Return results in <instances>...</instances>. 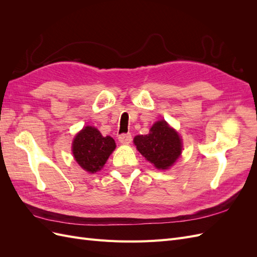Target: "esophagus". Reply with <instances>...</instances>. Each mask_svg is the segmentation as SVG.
<instances>
[{
  "instance_id": "esophagus-1",
  "label": "esophagus",
  "mask_w": 257,
  "mask_h": 257,
  "mask_svg": "<svg viewBox=\"0 0 257 257\" xmlns=\"http://www.w3.org/2000/svg\"><path fill=\"white\" fill-rule=\"evenodd\" d=\"M119 142L121 144H124V145L130 144L132 142V135L130 133H127V134H121L119 136Z\"/></svg>"
}]
</instances>
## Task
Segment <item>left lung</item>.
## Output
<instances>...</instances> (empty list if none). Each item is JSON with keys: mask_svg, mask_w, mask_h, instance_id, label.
I'll return each mask as SVG.
<instances>
[{"mask_svg": "<svg viewBox=\"0 0 257 257\" xmlns=\"http://www.w3.org/2000/svg\"><path fill=\"white\" fill-rule=\"evenodd\" d=\"M134 144L146 160L159 169L172 166L182 150L180 137L164 120L153 124L148 135L136 136Z\"/></svg>", "mask_w": 257, "mask_h": 257, "instance_id": "left-lung-1", "label": "left lung"}]
</instances>
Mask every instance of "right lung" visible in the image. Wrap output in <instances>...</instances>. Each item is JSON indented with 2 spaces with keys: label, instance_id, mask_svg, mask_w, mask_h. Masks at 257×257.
Segmentation results:
<instances>
[{
  "label": "right lung",
  "instance_id": "right-lung-1",
  "mask_svg": "<svg viewBox=\"0 0 257 257\" xmlns=\"http://www.w3.org/2000/svg\"><path fill=\"white\" fill-rule=\"evenodd\" d=\"M114 148L113 138L104 137L95 127L85 126L74 139L73 154L84 170L93 174L105 165Z\"/></svg>",
  "mask_w": 257,
  "mask_h": 257
}]
</instances>
